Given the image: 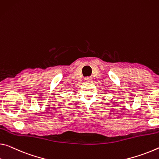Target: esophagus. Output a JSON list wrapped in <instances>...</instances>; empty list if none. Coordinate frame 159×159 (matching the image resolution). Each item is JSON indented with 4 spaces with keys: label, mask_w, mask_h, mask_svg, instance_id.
I'll return each instance as SVG.
<instances>
[{
    "label": "esophagus",
    "mask_w": 159,
    "mask_h": 159,
    "mask_svg": "<svg viewBox=\"0 0 159 159\" xmlns=\"http://www.w3.org/2000/svg\"><path fill=\"white\" fill-rule=\"evenodd\" d=\"M91 80H92V79L90 77H87V78H85V79H84V81L85 83H90V81H91Z\"/></svg>",
    "instance_id": "esophagus-1"
}]
</instances>
